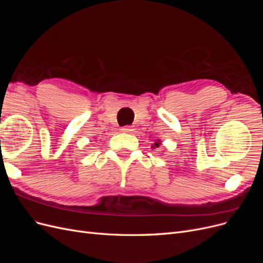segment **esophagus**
I'll use <instances>...</instances> for the list:
<instances>
[{"mask_svg": "<svg viewBox=\"0 0 263 263\" xmlns=\"http://www.w3.org/2000/svg\"><path fill=\"white\" fill-rule=\"evenodd\" d=\"M134 130V128L132 126H124L122 128V132L123 133H132Z\"/></svg>", "mask_w": 263, "mask_h": 263, "instance_id": "obj_1", "label": "esophagus"}]
</instances>
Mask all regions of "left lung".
<instances>
[{
  "mask_svg": "<svg viewBox=\"0 0 263 263\" xmlns=\"http://www.w3.org/2000/svg\"><path fill=\"white\" fill-rule=\"evenodd\" d=\"M159 145H160V141L155 142V147H159Z\"/></svg>",
  "mask_w": 263,
  "mask_h": 263,
  "instance_id": "left-lung-1",
  "label": "left lung"
}]
</instances>
